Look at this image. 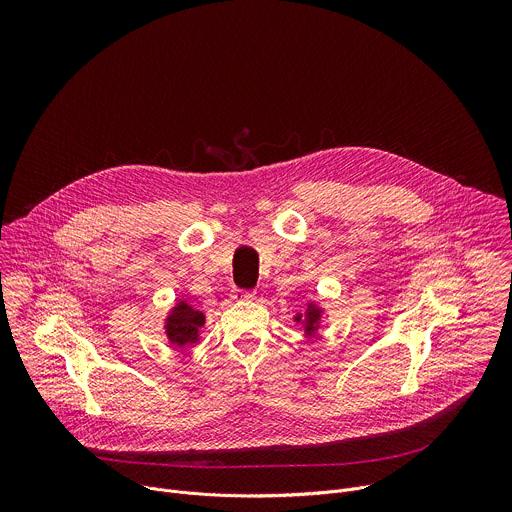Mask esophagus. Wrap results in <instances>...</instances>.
Segmentation results:
<instances>
[{"label": "esophagus", "mask_w": 512, "mask_h": 512, "mask_svg": "<svg viewBox=\"0 0 512 512\" xmlns=\"http://www.w3.org/2000/svg\"><path fill=\"white\" fill-rule=\"evenodd\" d=\"M235 300H255V291L237 289V291H235Z\"/></svg>", "instance_id": "obj_1"}]
</instances>
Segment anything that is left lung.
<instances>
[{
    "label": "left lung",
    "mask_w": 512,
    "mask_h": 512,
    "mask_svg": "<svg viewBox=\"0 0 512 512\" xmlns=\"http://www.w3.org/2000/svg\"><path fill=\"white\" fill-rule=\"evenodd\" d=\"M320 318H322V310H320L316 304H308L306 314H304V316H302V314H298L294 320L306 326V334H308V336H314V334H316V330H318Z\"/></svg>",
    "instance_id": "8db88e82"
}]
</instances>
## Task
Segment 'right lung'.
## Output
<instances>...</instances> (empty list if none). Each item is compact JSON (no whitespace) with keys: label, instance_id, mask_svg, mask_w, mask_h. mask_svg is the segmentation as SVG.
I'll return each mask as SVG.
<instances>
[{"label":"right lung","instance_id":"add662e5","mask_svg":"<svg viewBox=\"0 0 512 512\" xmlns=\"http://www.w3.org/2000/svg\"><path fill=\"white\" fill-rule=\"evenodd\" d=\"M202 326H204V314L194 310L186 302H178L166 320V334L174 346L184 348L188 344L198 342Z\"/></svg>","mask_w":512,"mask_h":512}]
</instances>
